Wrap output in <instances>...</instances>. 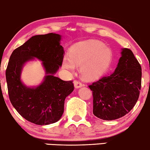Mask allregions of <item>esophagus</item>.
Here are the masks:
<instances>
[{
  "label": "esophagus",
  "instance_id": "1",
  "mask_svg": "<svg viewBox=\"0 0 150 150\" xmlns=\"http://www.w3.org/2000/svg\"><path fill=\"white\" fill-rule=\"evenodd\" d=\"M83 85L82 84L81 82L79 81H74V86L75 88H81L82 86H83Z\"/></svg>",
  "mask_w": 150,
  "mask_h": 150
}]
</instances>
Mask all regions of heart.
I'll return each instance as SVG.
<instances>
[{"mask_svg": "<svg viewBox=\"0 0 150 150\" xmlns=\"http://www.w3.org/2000/svg\"><path fill=\"white\" fill-rule=\"evenodd\" d=\"M112 60V51L103 42L88 40L76 44L62 60L63 69L68 72L81 66V72L87 79L100 77L106 72Z\"/></svg>", "mask_w": 150, "mask_h": 150, "instance_id": "heart-1", "label": "heart"}]
</instances>
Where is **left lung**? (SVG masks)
<instances>
[{
  "label": "left lung",
  "mask_w": 150,
  "mask_h": 150,
  "mask_svg": "<svg viewBox=\"0 0 150 150\" xmlns=\"http://www.w3.org/2000/svg\"><path fill=\"white\" fill-rule=\"evenodd\" d=\"M141 86V67L131 50L122 48L116 69L89 86L93 114L103 120L123 117L133 108Z\"/></svg>",
  "instance_id": "left-lung-1"
}]
</instances>
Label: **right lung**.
<instances>
[{
    "label": "right lung",
    "instance_id": "1",
    "mask_svg": "<svg viewBox=\"0 0 150 150\" xmlns=\"http://www.w3.org/2000/svg\"><path fill=\"white\" fill-rule=\"evenodd\" d=\"M61 38L56 33L33 36L12 52L6 70L12 105L24 119L37 125L58 122L64 113L65 98L74 90L72 81L54 75L64 58ZM35 58L42 62L46 75L39 85L29 87L22 82L21 74L24 64Z\"/></svg>",
    "mask_w": 150,
    "mask_h": 150
}]
</instances>
